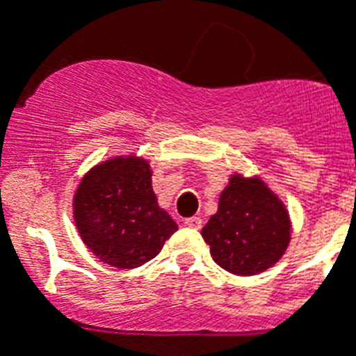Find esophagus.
<instances>
[{
	"instance_id": "34e87169",
	"label": "esophagus",
	"mask_w": 356,
	"mask_h": 356,
	"mask_svg": "<svg viewBox=\"0 0 356 356\" xmlns=\"http://www.w3.org/2000/svg\"><path fill=\"white\" fill-rule=\"evenodd\" d=\"M185 225L191 229H200L202 227V218H198V216H193V218H187L185 220Z\"/></svg>"
}]
</instances>
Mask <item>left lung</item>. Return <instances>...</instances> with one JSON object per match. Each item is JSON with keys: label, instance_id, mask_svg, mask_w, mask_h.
Returning a JSON list of instances; mask_svg holds the SVG:
<instances>
[{"label": "left lung", "instance_id": "left-lung-1", "mask_svg": "<svg viewBox=\"0 0 356 356\" xmlns=\"http://www.w3.org/2000/svg\"><path fill=\"white\" fill-rule=\"evenodd\" d=\"M289 211L260 176L234 172L220 193L218 211L202 229L222 269L252 277L273 267L291 242Z\"/></svg>", "mask_w": 356, "mask_h": 356}]
</instances>
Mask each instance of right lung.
Segmentation results:
<instances>
[{
  "label": "right lung",
  "instance_id": "right-lung-1",
  "mask_svg": "<svg viewBox=\"0 0 356 356\" xmlns=\"http://www.w3.org/2000/svg\"><path fill=\"white\" fill-rule=\"evenodd\" d=\"M151 176L145 158L129 154L99 161L79 181L72 198L76 229L87 249L107 266H143L178 231L158 205Z\"/></svg>",
  "mask_w": 356,
  "mask_h": 356
}]
</instances>
